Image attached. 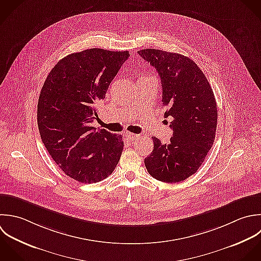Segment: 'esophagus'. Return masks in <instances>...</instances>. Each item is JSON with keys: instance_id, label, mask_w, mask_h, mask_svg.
Masks as SVG:
<instances>
[{"instance_id": "34e87169", "label": "esophagus", "mask_w": 261, "mask_h": 261, "mask_svg": "<svg viewBox=\"0 0 261 261\" xmlns=\"http://www.w3.org/2000/svg\"><path fill=\"white\" fill-rule=\"evenodd\" d=\"M125 136H126V138H127L128 140H134V139H136L137 137H139V135L134 134V133H130V132H126V133H125Z\"/></svg>"}]
</instances>
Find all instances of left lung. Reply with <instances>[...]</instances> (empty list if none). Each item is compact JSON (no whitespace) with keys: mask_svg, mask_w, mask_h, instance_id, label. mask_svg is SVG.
Instances as JSON below:
<instances>
[{"mask_svg":"<svg viewBox=\"0 0 261 261\" xmlns=\"http://www.w3.org/2000/svg\"><path fill=\"white\" fill-rule=\"evenodd\" d=\"M138 54L158 71L165 116L173 117L169 144L152 137L153 150L144 160L154 179L177 183L197 172L211 150L217 131L218 108L205 75L188 57L155 48Z\"/></svg>","mask_w":261,"mask_h":261,"instance_id":"obj_1","label":"left lung"}]
</instances>
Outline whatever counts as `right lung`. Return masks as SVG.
I'll use <instances>...</instances> for the list:
<instances>
[{"label": "right lung", "instance_id": "add662e5", "mask_svg": "<svg viewBox=\"0 0 261 261\" xmlns=\"http://www.w3.org/2000/svg\"><path fill=\"white\" fill-rule=\"evenodd\" d=\"M129 51L90 48L60 60L48 73L37 103L41 140L55 163L70 178L96 183L117 167L124 142L122 135L95 129L96 103Z\"/></svg>", "mask_w": 261, "mask_h": 261}]
</instances>
